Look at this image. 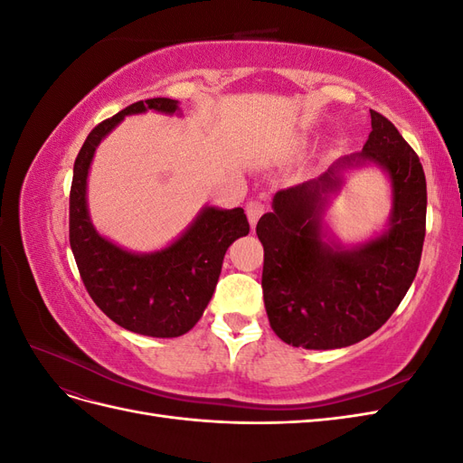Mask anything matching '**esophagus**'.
Returning <instances> with one entry per match:
<instances>
[{"label": "esophagus", "mask_w": 463, "mask_h": 463, "mask_svg": "<svg viewBox=\"0 0 463 463\" xmlns=\"http://www.w3.org/2000/svg\"><path fill=\"white\" fill-rule=\"evenodd\" d=\"M245 210H247V218L250 222V226L255 228L259 218L264 214V204L260 201H250V203H247Z\"/></svg>", "instance_id": "34e87169"}]
</instances>
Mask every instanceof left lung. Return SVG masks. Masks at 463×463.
Masks as SVG:
<instances>
[{
    "label": "left lung",
    "mask_w": 463,
    "mask_h": 463,
    "mask_svg": "<svg viewBox=\"0 0 463 463\" xmlns=\"http://www.w3.org/2000/svg\"><path fill=\"white\" fill-rule=\"evenodd\" d=\"M371 128L361 152L317 179L278 191L272 213L257 223L266 315L278 338L293 347L338 349L365 340L396 311L417 274L427 218L423 165L394 125L373 109ZM365 165L389 175V223L367 242L342 246L321 216L343 174Z\"/></svg>",
    "instance_id": "8db88e82"
}]
</instances>
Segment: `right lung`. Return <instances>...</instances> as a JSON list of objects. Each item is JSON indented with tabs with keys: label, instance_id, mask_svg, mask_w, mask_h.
I'll use <instances>...</instances> for the list:
<instances>
[{
	"label": "right lung",
	"instance_id": "right-lung-1",
	"mask_svg": "<svg viewBox=\"0 0 463 463\" xmlns=\"http://www.w3.org/2000/svg\"><path fill=\"white\" fill-rule=\"evenodd\" d=\"M174 116L179 102L150 98L121 109L90 131L79 150L69 194V243L92 301L125 330L177 338L203 317L216 289L228 247L249 233L243 208L203 206L187 230L167 247L133 253L96 232L87 204V179L94 152L125 116L145 111Z\"/></svg>",
	"mask_w": 463,
	"mask_h": 463
}]
</instances>
